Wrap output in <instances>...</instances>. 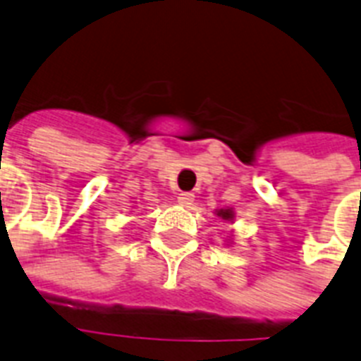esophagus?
<instances>
[{
    "instance_id": "1",
    "label": "esophagus",
    "mask_w": 361,
    "mask_h": 361,
    "mask_svg": "<svg viewBox=\"0 0 361 361\" xmlns=\"http://www.w3.org/2000/svg\"><path fill=\"white\" fill-rule=\"evenodd\" d=\"M178 202H180L181 206L189 208V206L195 202V195H192V192H180V195H178Z\"/></svg>"
}]
</instances>
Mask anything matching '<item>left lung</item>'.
I'll return each instance as SVG.
<instances>
[{"label":"left lung","instance_id":"obj_1","mask_svg":"<svg viewBox=\"0 0 361 361\" xmlns=\"http://www.w3.org/2000/svg\"><path fill=\"white\" fill-rule=\"evenodd\" d=\"M217 215H219V217H223V219L231 221L232 219V209H221V212H217Z\"/></svg>","mask_w":361,"mask_h":361}]
</instances>
